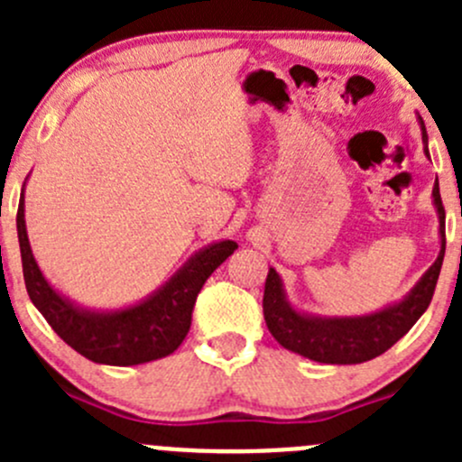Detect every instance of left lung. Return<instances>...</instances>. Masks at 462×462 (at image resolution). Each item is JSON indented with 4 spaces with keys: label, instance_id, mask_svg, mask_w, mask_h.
I'll list each match as a JSON object with an SVG mask.
<instances>
[{
    "label": "left lung",
    "instance_id": "8db88e82",
    "mask_svg": "<svg viewBox=\"0 0 462 462\" xmlns=\"http://www.w3.org/2000/svg\"><path fill=\"white\" fill-rule=\"evenodd\" d=\"M420 125L422 143L427 144L422 118ZM433 203H436L438 218H440L442 250L431 268L416 283V288L400 304L389 306L380 313L366 315V318H306L291 309L277 270L270 268L263 291V318L273 337L288 351H295L309 360L324 362V365H360V362L374 360L389 351L420 319L427 306L431 304L433 291H436L442 257H445V208H442L438 179L433 185Z\"/></svg>",
    "mask_w": 462,
    "mask_h": 462
}]
</instances>
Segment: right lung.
<instances>
[{
    "label": "right lung",
    "instance_id": "add662e5",
    "mask_svg": "<svg viewBox=\"0 0 462 462\" xmlns=\"http://www.w3.org/2000/svg\"><path fill=\"white\" fill-rule=\"evenodd\" d=\"M17 236H20L24 283L35 309L44 315L51 328L76 348L87 360L97 365L132 366L158 360L180 346L192 324V310L203 283L239 245L221 241L194 254L170 283L153 297L118 313H91L60 297L49 286L32 259L24 223V192L17 208Z\"/></svg>",
    "mask_w": 462,
    "mask_h": 462
}]
</instances>
